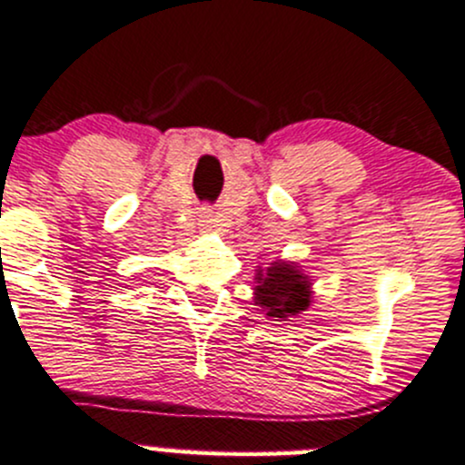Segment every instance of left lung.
Returning <instances> with one entry per match:
<instances>
[{
    "instance_id": "8db88e82",
    "label": "left lung",
    "mask_w": 465,
    "mask_h": 465,
    "mask_svg": "<svg viewBox=\"0 0 465 465\" xmlns=\"http://www.w3.org/2000/svg\"><path fill=\"white\" fill-rule=\"evenodd\" d=\"M255 282V305L271 319L289 321L310 307V275L293 262H271L269 269L257 271Z\"/></svg>"
}]
</instances>
